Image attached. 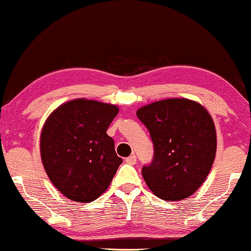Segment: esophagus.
<instances>
[{
  "label": "esophagus",
  "instance_id": "34e87169",
  "mask_svg": "<svg viewBox=\"0 0 251 251\" xmlns=\"http://www.w3.org/2000/svg\"><path fill=\"white\" fill-rule=\"evenodd\" d=\"M126 163L130 164V165H134V164H136V156H135V154H131V156H129L128 158H126Z\"/></svg>",
  "mask_w": 251,
  "mask_h": 251
}]
</instances>
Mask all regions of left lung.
<instances>
[{
    "label": "left lung",
    "mask_w": 251,
    "mask_h": 251,
    "mask_svg": "<svg viewBox=\"0 0 251 251\" xmlns=\"http://www.w3.org/2000/svg\"><path fill=\"white\" fill-rule=\"evenodd\" d=\"M152 140V162L142 175L154 196L166 201L188 198L208 176L215 158L214 122L188 99H166L137 110Z\"/></svg>",
    "instance_id": "obj_1"
}]
</instances>
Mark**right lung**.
I'll use <instances>...</instances> for the list:
<instances>
[{
	"label": "right lung",
	"instance_id": "1",
	"mask_svg": "<svg viewBox=\"0 0 251 251\" xmlns=\"http://www.w3.org/2000/svg\"><path fill=\"white\" fill-rule=\"evenodd\" d=\"M114 104L76 99L58 107L40 134V156L55 188L78 202H91L109 187L122 164L107 129Z\"/></svg>",
	"mask_w": 251,
	"mask_h": 251
}]
</instances>
